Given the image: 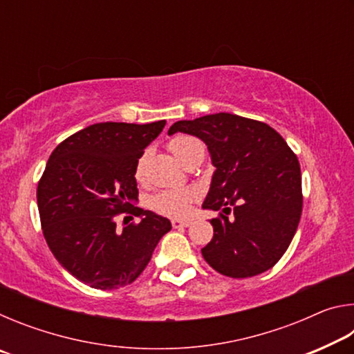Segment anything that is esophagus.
Returning <instances> with one entry per match:
<instances>
[{"label": "esophagus", "mask_w": 354, "mask_h": 354, "mask_svg": "<svg viewBox=\"0 0 354 354\" xmlns=\"http://www.w3.org/2000/svg\"><path fill=\"white\" fill-rule=\"evenodd\" d=\"M192 225L190 220H171L173 227H187Z\"/></svg>", "instance_id": "esophagus-1"}]
</instances>
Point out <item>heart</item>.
Instances as JSON below:
<instances>
[{
	"label": "heart",
	"instance_id": "1",
	"mask_svg": "<svg viewBox=\"0 0 354 354\" xmlns=\"http://www.w3.org/2000/svg\"><path fill=\"white\" fill-rule=\"evenodd\" d=\"M170 151L178 160H181L183 164L187 162L189 159L194 158L195 154H205V147L201 145L194 137L189 136H176L173 137L169 143ZM145 160L147 158L143 156L140 158L139 164L136 169V178L140 179L143 176V170H145ZM198 192L195 189H169V190H160L158 194L149 196L148 206L160 215L173 218H181L185 217L190 211V205L196 200Z\"/></svg>",
	"mask_w": 354,
	"mask_h": 354
}]
</instances>
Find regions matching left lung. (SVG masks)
Segmentation results:
<instances>
[{"mask_svg": "<svg viewBox=\"0 0 354 354\" xmlns=\"http://www.w3.org/2000/svg\"><path fill=\"white\" fill-rule=\"evenodd\" d=\"M176 133L205 142L215 167L203 209L221 214L211 220L205 261L230 278L267 272L289 248L301 217L297 156L268 124L227 112L181 120L169 129Z\"/></svg>", "mask_w": 354, "mask_h": 354, "instance_id": "1", "label": "left lung"}]
</instances>
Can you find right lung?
<instances>
[{"mask_svg": "<svg viewBox=\"0 0 354 354\" xmlns=\"http://www.w3.org/2000/svg\"><path fill=\"white\" fill-rule=\"evenodd\" d=\"M164 127L165 120L95 123L59 143L48 159L37 187L45 241L65 270L93 289L136 281L171 230L169 218L133 206L137 164ZM122 212L141 221L118 233L115 217Z\"/></svg>", "mask_w": 354, "mask_h": 354, "instance_id": "1", "label": "right lung"}]
</instances>
